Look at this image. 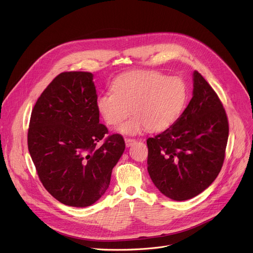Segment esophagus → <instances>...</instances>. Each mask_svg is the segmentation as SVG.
<instances>
[{
  "mask_svg": "<svg viewBox=\"0 0 253 253\" xmlns=\"http://www.w3.org/2000/svg\"><path fill=\"white\" fill-rule=\"evenodd\" d=\"M125 142H126V145L127 147H129L131 144H134L136 142V140L135 139H130V138H125Z\"/></svg>",
  "mask_w": 253,
  "mask_h": 253,
  "instance_id": "34e87169",
  "label": "esophagus"
}]
</instances>
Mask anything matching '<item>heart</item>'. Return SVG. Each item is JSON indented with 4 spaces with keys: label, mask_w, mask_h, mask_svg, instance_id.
Here are the masks:
<instances>
[{
    "label": "heart",
    "mask_w": 253,
    "mask_h": 253,
    "mask_svg": "<svg viewBox=\"0 0 253 253\" xmlns=\"http://www.w3.org/2000/svg\"><path fill=\"white\" fill-rule=\"evenodd\" d=\"M112 92L98 95L95 107L109 126H119L125 134H137L146 128L161 131L170 127L181 115L188 95L185 81L167 77L156 71L139 70L119 75L111 84Z\"/></svg>",
    "instance_id": "obj_1"
}]
</instances>
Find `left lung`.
<instances>
[{"instance_id": "left-lung-1", "label": "left lung", "mask_w": 253, "mask_h": 253, "mask_svg": "<svg viewBox=\"0 0 253 253\" xmlns=\"http://www.w3.org/2000/svg\"><path fill=\"white\" fill-rule=\"evenodd\" d=\"M228 120L217 93L198 71L185 110L163 133L147 139V170L154 185L174 201L194 198L219 174Z\"/></svg>"}]
</instances>
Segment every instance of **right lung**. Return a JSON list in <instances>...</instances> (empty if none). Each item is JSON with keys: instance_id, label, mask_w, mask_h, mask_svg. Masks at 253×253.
Listing matches in <instances>:
<instances>
[{"instance_id": "1", "label": "right lung", "mask_w": 253, "mask_h": 253, "mask_svg": "<svg viewBox=\"0 0 253 253\" xmlns=\"http://www.w3.org/2000/svg\"><path fill=\"white\" fill-rule=\"evenodd\" d=\"M92 77L58 74L36 102L29 125L28 147L40 181L71 207L90 206L105 194L126 148L122 135L105 137L109 131L100 124Z\"/></svg>"}]
</instances>
